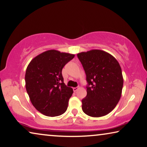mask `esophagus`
Instances as JSON below:
<instances>
[{
    "instance_id": "1",
    "label": "esophagus",
    "mask_w": 147,
    "mask_h": 147,
    "mask_svg": "<svg viewBox=\"0 0 147 147\" xmlns=\"http://www.w3.org/2000/svg\"><path fill=\"white\" fill-rule=\"evenodd\" d=\"M78 89V87H74L73 88V90H74V92H76L77 90Z\"/></svg>"
}]
</instances>
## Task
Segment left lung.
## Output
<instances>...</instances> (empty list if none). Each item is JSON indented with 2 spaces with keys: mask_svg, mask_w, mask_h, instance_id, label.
<instances>
[{
  "mask_svg": "<svg viewBox=\"0 0 147 147\" xmlns=\"http://www.w3.org/2000/svg\"><path fill=\"white\" fill-rule=\"evenodd\" d=\"M78 57L88 83L87 94L82 100L83 111L92 117L105 116L121 97L124 81L121 66L114 57L102 50L79 53Z\"/></svg>",
  "mask_w": 147,
  "mask_h": 147,
  "instance_id": "8db88e82",
  "label": "left lung"
}]
</instances>
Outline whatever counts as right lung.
I'll return each instance as SVG.
<instances>
[{
	"label": "right lung",
	"instance_id": "add662e5",
	"mask_svg": "<svg viewBox=\"0 0 147 147\" xmlns=\"http://www.w3.org/2000/svg\"><path fill=\"white\" fill-rule=\"evenodd\" d=\"M73 54L49 50L32 60L25 73L26 90L33 106L47 117H57L67 110L73 89L64 83L62 70Z\"/></svg>",
	"mask_w": 147,
	"mask_h": 147
}]
</instances>
